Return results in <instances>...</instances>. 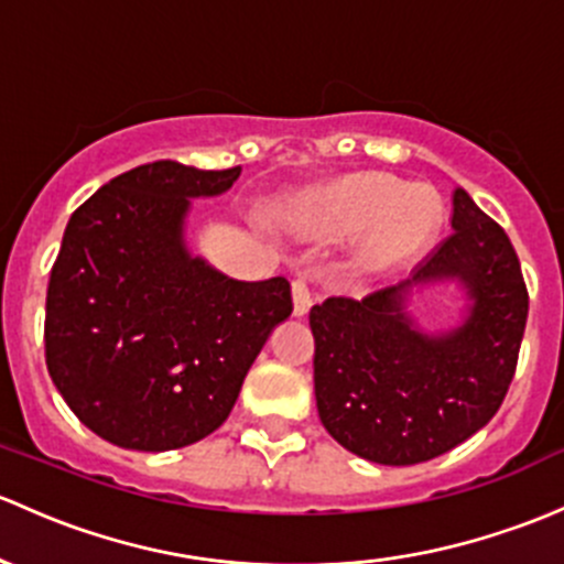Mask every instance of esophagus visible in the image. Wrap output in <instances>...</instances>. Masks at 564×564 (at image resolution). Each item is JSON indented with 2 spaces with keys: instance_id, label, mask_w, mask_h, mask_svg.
<instances>
[{
  "instance_id": "obj_1",
  "label": "esophagus",
  "mask_w": 564,
  "mask_h": 564,
  "mask_svg": "<svg viewBox=\"0 0 564 564\" xmlns=\"http://www.w3.org/2000/svg\"><path fill=\"white\" fill-rule=\"evenodd\" d=\"M292 297H294V316H305L313 305V294H311V286H307L305 278H294Z\"/></svg>"
}]
</instances>
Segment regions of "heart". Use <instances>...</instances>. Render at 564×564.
Wrapping results in <instances>:
<instances>
[{"instance_id":"heart-1","label":"heart","mask_w":564,"mask_h":564,"mask_svg":"<svg viewBox=\"0 0 564 564\" xmlns=\"http://www.w3.org/2000/svg\"><path fill=\"white\" fill-rule=\"evenodd\" d=\"M441 218V199L426 186L389 175H351L318 192L305 207L302 229L318 240L365 235L359 264L387 270L422 251Z\"/></svg>"}]
</instances>
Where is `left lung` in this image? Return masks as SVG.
Listing matches in <instances>:
<instances>
[{"label":"left lung","mask_w":564,"mask_h":564,"mask_svg":"<svg viewBox=\"0 0 564 564\" xmlns=\"http://www.w3.org/2000/svg\"><path fill=\"white\" fill-rule=\"evenodd\" d=\"M452 203V235L408 281L311 307L318 416L343 448L378 465L452 452L491 422L517 372L530 307L519 257L465 188ZM443 276H456L474 305L462 328L426 336L404 297Z\"/></svg>","instance_id":"obj_1"}]
</instances>
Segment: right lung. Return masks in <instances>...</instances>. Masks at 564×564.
Here are the masks:
<instances>
[{
  "mask_svg": "<svg viewBox=\"0 0 564 564\" xmlns=\"http://www.w3.org/2000/svg\"><path fill=\"white\" fill-rule=\"evenodd\" d=\"M240 167L140 164L64 229L45 300V365L69 411L112 446L170 452L227 422L242 378L283 318L286 278L235 281L183 242L192 197Z\"/></svg>",
  "mask_w": 564,
  "mask_h": 564,
  "instance_id": "add662e5",
  "label": "right lung"
}]
</instances>
